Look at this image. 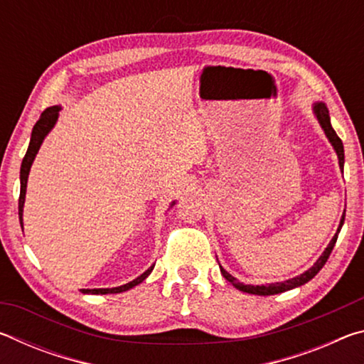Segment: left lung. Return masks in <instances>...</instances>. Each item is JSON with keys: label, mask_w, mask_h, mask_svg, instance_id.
<instances>
[{"label": "left lung", "mask_w": 364, "mask_h": 364, "mask_svg": "<svg viewBox=\"0 0 364 364\" xmlns=\"http://www.w3.org/2000/svg\"><path fill=\"white\" fill-rule=\"evenodd\" d=\"M313 112H315L319 125H321V128L324 130V134L328 136L329 143L332 144V147H334V151H336L337 157H338V167H341V170L343 171V162H345V160H343L345 159L343 157V144H342V139L337 136V133L334 132V128H332V125H331V117H329L328 107H326L324 102H315V104H313ZM343 220H345V213L342 215L341 225H338V228H337V232L334 234V237L331 239V242H329L328 247H326V250L323 252V255L318 258L316 263L313 264L310 269H306L305 273H301L300 276H297V278L287 279L284 282H274V284H267V286H252V284H242V282H239L236 278H232V276L228 273L226 269L220 267L221 274H223L225 278L230 281L234 287L239 289V291L247 292V294H254V295H274V294L291 291V289H294V287L304 286L305 282L315 278V276L319 273V269H321L326 264V262H328L331 252H332V249H334V245L337 242L338 232H341V230H342Z\"/></svg>", "instance_id": "left-lung-1"}]
</instances>
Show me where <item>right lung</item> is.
Here are the masks:
<instances>
[{"mask_svg": "<svg viewBox=\"0 0 364 364\" xmlns=\"http://www.w3.org/2000/svg\"><path fill=\"white\" fill-rule=\"evenodd\" d=\"M59 110L60 106H53V107H48L46 110H43V114L40 115L38 122L35 123L33 130H32V138H30V144H28V149L26 152V157L22 160V165H21V196H19V220H21V226H23L22 223V212H23V202H26V191H27V180H28V173H30V167H32L35 156L38 154L40 146L43 143V139L46 138V134L53 130V127L56 125L58 122V117H59ZM175 202H171V205H173ZM154 269V264L149 268L146 269L143 274L138 276L136 279H133L132 282H128V284H123L119 287H112V289H82L83 294H96V295H104V294H120V292H125L128 289H132L134 286H138L139 282H143L147 276L151 274V271Z\"/></svg>", "mask_w": 364, "mask_h": 364, "instance_id": "1", "label": "right lung"}]
</instances>
